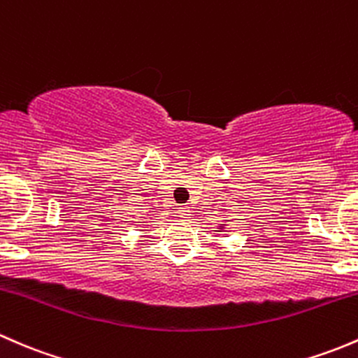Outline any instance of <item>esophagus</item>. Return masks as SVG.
<instances>
[{"label":"esophagus","instance_id":"esophagus-1","mask_svg":"<svg viewBox=\"0 0 358 358\" xmlns=\"http://www.w3.org/2000/svg\"><path fill=\"white\" fill-rule=\"evenodd\" d=\"M179 217H180V219H182V220H186L187 217H189V208H180V210H179Z\"/></svg>","mask_w":358,"mask_h":358}]
</instances>
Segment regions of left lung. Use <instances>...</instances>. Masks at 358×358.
I'll return each instance as SVG.
<instances>
[{
    "instance_id": "left-lung-1",
    "label": "left lung",
    "mask_w": 358,
    "mask_h": 358,
    "mask_svg": "<svg viewBox=\"0 0 358 358\" xmlns=\"http://www.w3.org/2000/svg\"><path fill=\"white\" fill-rule=\"evenodd\" d=\"M220 227H222V226H220Z\"/></svg>"
}]
</instances>
